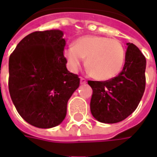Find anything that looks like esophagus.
I'll use <instances>...</instances> for the list:
<instances>
[{
  "label": "esophagus",
  "mask_w": 157,
  "mask_h": 157,
  "mask_svg": "<svg viewBox=\"0 0 157 157\" xmlns=\"http://www.w3.org/2000/svg\"><path fill=\"white\" fill-rule=\"evenodd\" d=\"M86 80L83 77H81V84H86Z\"/></svg>",
  "instance_id": "obj_1"
}]
</instances>
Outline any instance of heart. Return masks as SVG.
I'll return each instance as SVG.
<instances>
[{"label":"heart","mask_w":157,"mask_h":157,"mask_svg":"<svg viewBox=\"0 0 157 157\" xmlns=\"http://www.w3.org/2000/svg\"><path fill=\"white\" fill-rule=\"evenodd\" d=\"M65 58L72 71H76L86 58L90 75L99 81L115 77L121 71L125 59L124 47L118 39L97 35L79 38L75 45L64 50Z\"/></svg>","instance_id":"b5f03b06"}]
</instances>
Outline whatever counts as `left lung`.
Returning <instances> with one entry per match:
<instances>
[{
    "label": "left lung",
    "instance_id": "8db88e82",
    "mask_svg": "<svg viewBox=\"0 0 157 157\" xmlns=\"http://www.w3.org/2000/svg\"><path fill=\"white\" fill-rule=\"evenodd\" d=\"M122 71L113 78L88 81L92 88L90 109L99 122L114 124L124 120L138 107L145 88L146 59L135 44L128 43Z\"/></svg>",
    "mask_w": 157,
    "mask_h": 157
}]
</instances>
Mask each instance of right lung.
I'll use <instances>...</instances> for the list:
<instances>
[{
    "label": "right lung",
    "instance_id": "obj_1",
    "mask_svg": "<svg viewBox=\"0 0 157 157\" xmlns=\"http://www.w3.org/2000/svg\"><path fill=\"white\" fill-rule=\"evenodd\" d=\"M65 46L60 30L37 31L23 38L10 55V96L19 114L33 126L59 124L80 86L78 75L66 68Z\"/></svg>",
    "mask_w": 157,
    "mask_h": 157
}]
</instances>
